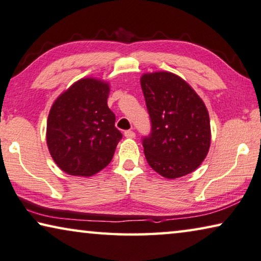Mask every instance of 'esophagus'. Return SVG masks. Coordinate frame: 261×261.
I'll list each match as a JSON object with an SVG mask.
<instances>
[{"mask_svg":"<svg viewBox=\"0 0 261 261\" xmlns=\"http://www.w3.org/2000/svg\"><path fill=\"white\" fill-rule=\"evenodd\" d=\"M124 136H125L126 138H135L136 134H135V131H132V130H126L125 132H124Z\"/></svg>","mask_w":261,"mask_h":261,"instance_id":"1","label":"esophagus"}]
</instances>
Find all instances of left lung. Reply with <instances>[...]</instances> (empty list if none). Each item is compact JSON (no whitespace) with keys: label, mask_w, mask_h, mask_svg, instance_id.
I'll use <instances>...</instances> for the list:
<instances>
[{"label":"left lung","mask_w":261,"mask_h":261,"mask_svg":"<svg viewBox=\"0 0 261 261\" xmlns=\"http://www.w3.org/2000/svg\"><path fill=\"white\" fill-rule=\"evenodd\" d=\"M142 90L151 132L142 139L149 165L174 179L191 173L204 161L211 143L207 109L196 91L174 73H145Z\"/></svg>","instance_id":"8db88e82"}]
</instances>
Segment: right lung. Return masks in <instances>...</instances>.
I'll return each instance as SVG.
<instances>
[{
	"label": "right lung",
	"mask_w": 261,
	"mask_h": 261,
	"mask_svg": "<svg viewBox=\"0 0 261 261\" xmlns=\"http://www.w3.org/2000/svg\"><path fill=\"white\" fill-rule=\"evenodd\" d=\"M108 83L83 79L56 99L46 122V143L58 168L90 177L111 162L123 135L108 107Z\"/></svg>",
	"instance_id": "1"
}]
</instances>
